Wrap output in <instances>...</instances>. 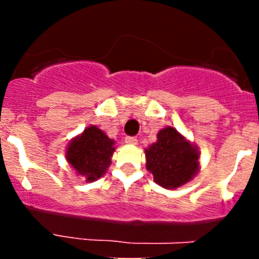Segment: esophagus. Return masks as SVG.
I'll return each instance as SVG.
<instances>
[{"instance_id":"34e87169","label":"esophagus","mask_w":259,"mask_h":259,"mask_svg":"<svg viewBox=\"0 0 259 259\" xmlns=\"http://www.w3.org/2000/svg\"><path fill=\"white\" fill-rule=\"evenodd\" d=\"M125 143L131 144V145H136V144H137V137L127 136V137H125Z\"/></svg>"}]
</instances>
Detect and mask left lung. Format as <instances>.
<instances>
[{
    "label": "left lung",
    "instance_id": "obj_1",
    "mask_svg": "<svg viewBox=\"0 0 259 259\" xmlns=\"http://www.w3.org/2000/svg\"><path fill=\"white\" fill-rule=\"evenodd\" d=\"M158 141L145 150L146 168L163 188H178L198 171V153L176 131L167 127L157 135Z\"/></svg>",
    "mask_w": 259,
    "mask_h": 259
}]
</instances>
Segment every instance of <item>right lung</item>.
<instances>
[{"instance_id": "add662e5", "label": "right lung", "mask_w": 259, "mask_h": 259, "mask_svg": "<svg viewBox=\"0 0 259 259\" xmlns=\"http://www.w3.org/2000/svg\"><path fill=\"white\" fill-rule=\"evenodd\" d=\"M114 141L98 130L91 125L81 136L75 139L67 149V161L79 175L85 176L88 182L101 178L111 162L115 148Z\"/></svg>"}]
</instances>
